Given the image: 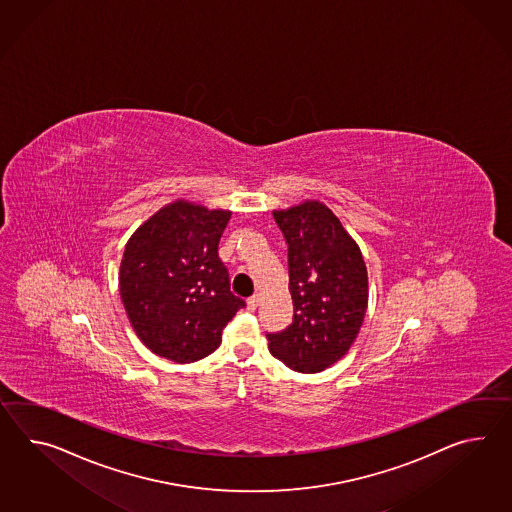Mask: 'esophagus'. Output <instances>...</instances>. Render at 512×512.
Segmentation results:
<instances>
[{"label": "esophagus", "mask_w": 512, "mask_h": 512, "mask_svg": "<svg viewBox=\"0 0 512 512\" xmlns=\"http://www.w3.org/2000/svg\"><path fill=\"white\" fill-rule=\"evenodd\" d=\"M257 307H259V294H253L250 300H248V309H250V311H255Z\"/></svg>", "instance_id": "1"}]
</instances>
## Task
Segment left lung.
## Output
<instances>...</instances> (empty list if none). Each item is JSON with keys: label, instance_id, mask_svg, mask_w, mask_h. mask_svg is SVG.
Returning a JSON list of instances; mask_svg holds the SVG:
<instances>
[{"label": "left lung", "instance_id": "left-lung-1", "mask_svg": "<svg viewBox=\"0 0 512 512\" xmlns=\"http://www.w3.org/2000/svg\"><path fill=\"white\" fill-rule=\"evenodd\" d=\"M288 244L292 324L268 333V348L290 370L316 374L342 359L368 307V274L357 242L320 201L274 211Z\"/></svg>", "mask_w": 512, "mask_h": 512}]
</instances>
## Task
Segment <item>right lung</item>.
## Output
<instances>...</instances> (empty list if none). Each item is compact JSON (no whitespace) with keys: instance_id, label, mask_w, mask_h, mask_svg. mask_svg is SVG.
I'll list each match as a JSON object with an SVG mask.
<instances>
[{"instance_id":"obj_1","label":"right lung","mask_w":512,"mask_h":512,"mask_svg":"<svg viewBox=\"0 0 512 512\" xmlns=\"http://www.w3.org/2000/svg\"><path fill=\"white\" fill-rule=\"evenodd\" d=\"M231 211L177 200L125 244L120 296L137 337L168 361H200L246 303L229 290L218 242Z\"/></svg>"}]
</instances>
